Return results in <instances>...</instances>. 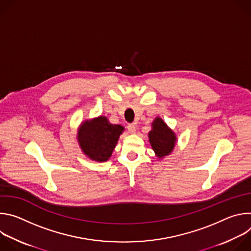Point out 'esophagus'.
<instances>
[{"label":"esophagus","mask_w":251,"mask_h":251,"mask_svg":"<svg viewBox=\"0 0 251 251\" xmlns=\"http://www.w3.org/2000/svg\"><path fill=\"white\" fill-rule=\"evenodd\" d=\"M136 128H137V126H136L135 123H130V124H128V126H127L128 132L131 133V134H133V133L136 132Z\"/></svg>","instance_id":"34e87169"}]
</instances>
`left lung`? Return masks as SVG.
<instances>
[{
  "mask_svg": "<svg viewBox=\"0 0 251 251\" xmlns=\"http://www.w3.org/2000/svg\"><path fill=\"white\" fill-rule=\"evenodd\" d=\"M152 125L153 129L149 133V141L157 157L163 158L173 151L176 136L161 118H156Z\"/></svg>",
  "mask_w": 251,
  "mask_h": 251,
  "instance_id": "8db88e82",
  "label": "left lung"
}]
</instances>
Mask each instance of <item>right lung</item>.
Here are the masks:
<instances>
[{
    "instance_id": "right-lung-1",
    "label": "right lung",
    "mask_w": 251,
    "mask_h": 251,
    "mask_svg": "<svg viewBox=\"0 0 251 251\" xmlns=\"http://www.w3.org/2000/svg\"><path fill=\"white\" fill-rule=\"evenodd\" d=\"M123 131L121 125L110 124L106 117L100 116L84 122L78 131V141L85 155L94 161L108 160Z\"/></svg>"
}]
</instances>
